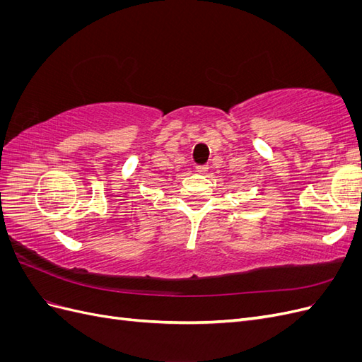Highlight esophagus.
Here are the masks:
<instances>
[{
    "label": "esophagus",
    "instance_id": "1",
    "mask_svg": "<svg viewBox=\"0 0 362 362\" xmlns=\"http://www.w3.org/2000/svg\"><path fill=\"white\" fill-rule=\"evenodd\" d=\"M208 170V166L206 164H201V166H196V172H198L199 175H205Z\"/></svg>",
    "mask_w": 362,
    "mask_h": 362
}]
</instances>
